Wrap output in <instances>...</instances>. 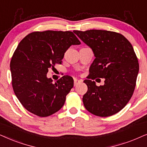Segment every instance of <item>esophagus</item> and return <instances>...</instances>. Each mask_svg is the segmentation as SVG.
<instances>
[{
  "label": "esophagus",
  "mask_w": 147,
  "mask_h": 147,
  "mask_svg": "<svg viewBox=\"0 0 147 147\" xmlns=\"http://www.w3.org/2000/svg\"><path fill=\"white\" fill-rule=\"evenodd\" d=\"M81 82H82V81H81V80H79L77 79H74V85H77L78 84H79V83H81Z\"/></svg>",
  "instance_id": "obj_1"
}]
</instances>
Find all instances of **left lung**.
I'll use <instances>...</instances> for the list:
<instances>
[{"label": "left lung", "mask_w": 147, "mask_h": 147, "mask_svg": "<svg viewBox=\"0 0 147 147\" xmlns=\"http://www.w3.org/2000/svg\"><path fill=\"white\" fill-rule=\"evenodd\" d=\"M94 52L88 79L104 78L97 86L90 79L83 82L87 92L83 97L85 109L99 117H109L123 109L134 91L139 71L138 58L131 44L119 33L102 30L73 31Z\"/></svg>", "instance_id": "left-lung-1"}]
</instances>
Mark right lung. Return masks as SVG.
Here are the masks:
<instances>
[{
  "label": "right lung",
  "mask_w": 147,
  "mask_h": 147,
  "mask_svg": "<svg viewBox=\"0 0 147 147\" xmlns=\"http://www.w3.org/2000/svg\"><path fill=\"white\" fill-rule=\"evenodd\" d=\"M80 44L70 31L34 32L20 41L10 62L12 86L29 112L45 117L64 106L66 95L73 87V79L64 75L53 83L47 74L55 64H61L70 46Z\"/></svg>",
  "instance_id": "add662e5"
}]
</instances>
